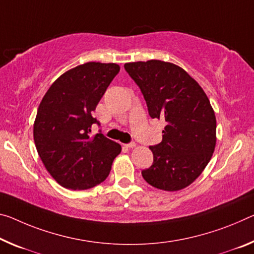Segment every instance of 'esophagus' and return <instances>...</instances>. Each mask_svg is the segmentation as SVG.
Here are the masks:
<instances>
[{"label": "esophagus", "instance_id": "obj_1", "mask_svg": "<svg viewBox=\"0 0 254 254\" xmlns=\"http://www.w3.org/2000/svg\"><path fill=\"white\" fill-rule=\"evenodd\" d=\"M126 146H127V148H133V147H135V142H134V141H131V142L127 143Z\"/></svg>", "mask_w": 254, "mask_h": 254}]
</instances>
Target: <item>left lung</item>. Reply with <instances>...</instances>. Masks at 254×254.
<instances>
[{"label":"left lung","mask_w":254,"mask_h":254,"mask_svg":"<svg viewBox=\"0 0 254 254\" xmlns=\"http://www.w3.org/2000/svg\"><path fill=\"white\" fill-rule=\"evenodd\" d=\"M151 119L166 122L163 141L150 146L154 163L141 172L164 191L187 188L202 173L216 146V118L202 88L182 67L159 60L127 63Z\"/></svg>","instance_id":"8db88e82"}]
</instances>
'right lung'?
Instances as JSON below:
<instances>
[{
    "instance_id": "right-lung-1",
    "label": "right lung",
    "mask_w": 254,
    "mask_h": 254,
    "mask_svg": "<svg viewBox=\"0 0 254 254\" xmlns=\"http://www.w3.org/2000/svg\"><path fill=\"white\" fill-rule=\"evenodd\" d=\"M119 71L115 63H84L60 76L39 104L35 144L46 170L63 188L86 190L104 182L121 152L120 144L100 130L91 135L92 126H100L92 113Z\"/></svg>"
}]
</instances>
